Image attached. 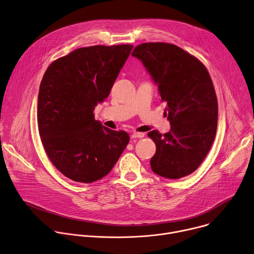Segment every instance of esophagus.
<instances>
[{"instance_id": "1", "label": "esophagus", "mask_w": 254, "mask_h": 254, "mask_svg": "<svg viewBox=\"0 0 254 254\" xmlns=\"http://www.w3.org/2000/svg\"><path fill=\"white\" fill-rule=\"evenodd\" d=\"M145 136L144 133H141V132H134L132 134V138H143Z\"/></svg>"}]
</instances>
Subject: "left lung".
Returning a JSON list of instances; mask_svg holds the SVG:
<instances>
[{
	"label": "left lung",
	"instance_id": "8db88e82",
	"mask_svg": "<svg viewBox=\"0 0 254 254\" xmlns=\"http://www.w3.org/2000/svg\"><path fill=\"white\" fill-rule=\"evenodd\" d=\"M132 56L142 61L166 103L171 129L148 133L156 144L152 171L170 179L194 172L212 146L217 129L218 103L212 80L196 57L169 43H143Z\"/></svg>",
	"mask_w": 254,
	"mask_h": 254
}]
</instances>
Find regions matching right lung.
Wrapping results in <instances>:
<instances>
[{"label":"right lung","instance_id":"add662e5","mask_svg":"<svg viewBox=\"0 0 254 254\" xmlns=\"http://www.w3.org/2000/svg\"><path fill=\"white\" fill-rule=\"evenodd\" d=\"M133 45L74 50L46 70L38 96V128L46 153L69 179L91 183L106 176L130 137L95 120Z\"/></svg>","mask_w":254,"mask_h":254}]
</instances>
